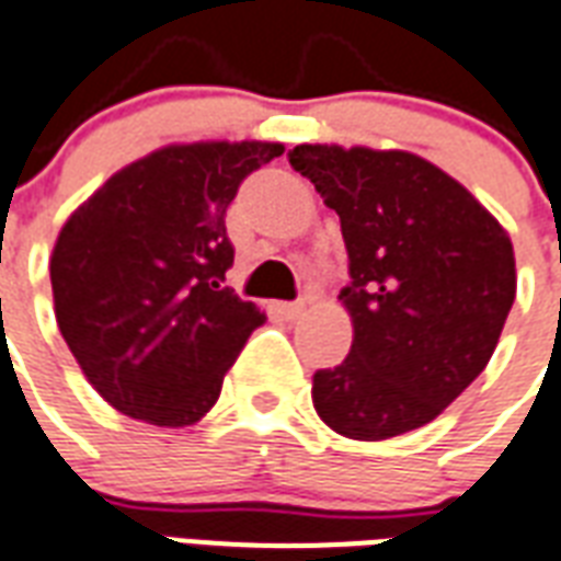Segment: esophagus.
I'll return each instance as SVG.
<instances>
[{
    "label": "esophagus",
    "instance_id": "34e87169",
    "mask_svg": "<svg viewBox=\"0 0 561 561\" xmlns=\"http://www.w3.org/2000/svg\"><path fill=\"white\" fill-rule=\"evenodd\" d=\"M275 310L284 320H298L305 313V301H280V305H275Z\"/></svg>",
    "mask_w": 561,
    "mask_h": 561
}]
</instances>
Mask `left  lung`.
Listing matches in <instances>:
<instances>
[{"mask_svg":"<svg viewBox=\"0 0 561 561\" xmlns=\"http://www.w3.org/2000/svg\"><path fill=\"white\" fill-rule=\"evenodd\" d=\"M293 170L337 211L353 346L313 374V410L346 439L424 427L488 367L517 293L514 248L436 163L400 149L305 142Z\"/></svg>","mask_w":561,"mask_h":561,"instance_id":"1","label":"left lung"}]
</instances>
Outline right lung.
Segmentation results:
<instances>
[{"instance_id": "right-lung-1", "label": "right lung", "mask_w": 561, "mask_h": 561, "mask_svg": "<svg viewBox=\"0 0 561 561\" xmlns=\"http://www.w3.org/2000/svg\"><path fill=\"white\" fill-rule=\"evenodd\" d=\"M284 142H175L122 167L65 220L50 256L56 322L113 410L187 427L265 313L241 301L227 208Z\"/></svg>"}]
</instances>
